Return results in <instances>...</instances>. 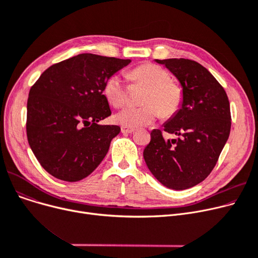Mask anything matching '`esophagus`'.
Instances as JSON below:
<instances>
[{
    "label": "esophagus",
    "mask_w": 258,
    "mask_h": 258,
    "mask_svg": "<svg viewBox=\"0 0 258 258\" xmlns=\"http://www.w3.org/2000/svg\"><path fill=\"white\" fill-rule=\"evenodd\" d=\"M135 130L132 127H127V126H121V133L122 134H132L134 133Z\"/></svg>",
    "instance_id": "34e87169"
}]
</instances>
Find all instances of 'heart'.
<instances>
[{
	"mask_svg": "<svg viewBox=\"0 0 258 258\" xmlns=\"http://www.w3.org/2000/svg\"><path fill=\"white\" fill-rule=\"evenodd\" d=\"M127 78L133 85L145 87L140 106H128L115 115L117 123L127 127L153 124L159 116L171 119L177 115L184 102V90L178 80L158 64L144 62L128 71ZM103 94L111 105L124 106L127 102V87L119 75H112L105 81Z\"/></svg>",
	"mask_w": 258,
	"mask_h": 258,
	"instance_id": "b5f03b06",
	"label": "heart"
}]
</instances>
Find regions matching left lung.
Instances as JSON below:
<instances>
[{
    "instance_id": "left-lung-1",
    "label": "left lung",
    "mask_w": 258,
    "mask_h": 258,
    "mask_svg": "<svg viewBox=\"0 0 258 258\" xmlns=\"http://www.w3.org/2000/svg\"><path fill=\"white\" fill-rule=\"evenodd\" d=\"M156 61L179 79L184 102L164 124L165 133L179 138L166 140L162 131L154 130L143 157L160 183L183 190L204 181L218 162L231 128L230 103L224 88L201 63L186 58Z\"/></svg>"
}]
</instances>
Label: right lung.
<instances>
[{"label": "right lung", "instance_id": "right-lung-1", "mask_svg": "<svg viewBox=\"0 0 258 258\" xmlns=\"http://www.w3.org/2000/svg\"><path fill=\"white\" fill-rule=\"evenodd\" d=\"M131 59L78 54L49 67L29 92L26 132L39 164L53 177L77 182L105 157L118 125H99L112 114L106 79Z\"/></svg>", "mask_w": 258, "mask_h": 258}]
</instances>
